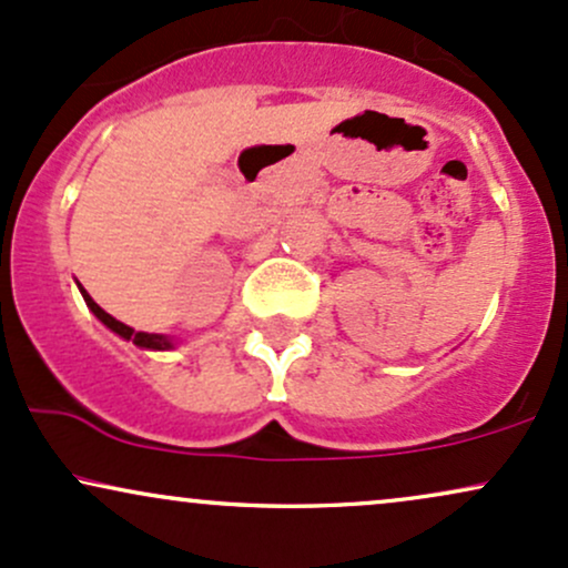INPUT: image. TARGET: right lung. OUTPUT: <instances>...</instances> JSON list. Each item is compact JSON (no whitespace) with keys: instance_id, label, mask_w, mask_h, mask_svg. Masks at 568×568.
Listing matches in <instances>:
<instances>
[{"instance_id":"1","label":"right lung","mask_w":568,"mask_h":568,"mask_svg":"<svg viewBox=\"0 0 568 568\" xmlns=\"http://www.w3.org/2000/svg\"><path fill=\"white\" fill-rule=\"evenodd\" d=\"M80 291H82L84 302H88L90 310H93V315H95L98 321H101L103 325H106V328H112L114 334H120L122 338H130V342L139 344V347H146V349H171V347H173L171 338H165V336H160V334H143V331H133V328H130V325L114 321V317L109 315V312H103L101 306H98V304L93 302V298H90V293L84 291L82 285H80Z\"/></svg>"}]
</instances>
